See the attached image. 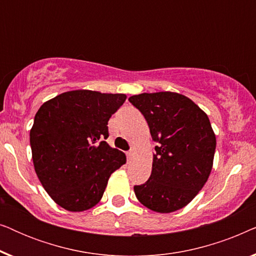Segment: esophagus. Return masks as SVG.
I'll return each mask as SVG.
<instances>
[{"instance_id": "34e87169", "label": "esophagus", "mask_w": 256, "mask_h": 256, "mask_svg": "<svg viewBox=\"0 0 256 256\" xmlns=\"http://www.w3.org/2000/svg\"><path fill=\"white\" fill-rule=\"evenodd\" d=\"M132 155H134V152H127V160H132Z\"/></svg>"}]
</instances>
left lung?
<instances>
[{"instance_id": "8db88e82", "label": "left lung", "mask_w": 256, "mask_h": 256, "mask_svg": "<svg viewBox=\"0 0 256 256\" xmlns=\"http://www.w3.org/2000/svg\"><path fill=\"white\" fill-rule=\"evenodd\" d=\"M128 100L143 114L157 143L152 174L135 185V196L152 211H177L198 194L211 174L216 142L208 115L174 92L142 93Z\"/></svg>"}]
</instances>
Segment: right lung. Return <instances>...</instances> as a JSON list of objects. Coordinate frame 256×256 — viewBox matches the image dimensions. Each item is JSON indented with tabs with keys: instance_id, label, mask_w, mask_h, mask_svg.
<instances>
[{
	"instance_id": "right-lung-1",
	"label": "right lung",
	"mask_w": 256,
	"mask_h": 256,
	"mask_svg": "<svg viewBox=\"0 0 256 256\" xmlns=\"http://www.w3.org/2000/svg\"><path fill=\"white\" fill-rule=\"evenodd\" d=\"M126 98L71 90L46 101L36 113L30 130L34 171L62 208L82 212L96 206L110 174L126 163L124 154L104 141L108 120Z\"/></svg>"
}]
</instances>
